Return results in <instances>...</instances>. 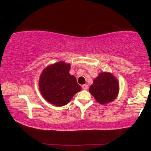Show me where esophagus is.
Segmentation results:
<instances>
[{"label": "esophagus", "mask_w": 151, "mask_h": 151, "mask_svg": "<svg viewBox=\"0 0 151 151\" xmlns=\"http://www.w3.org/2000/svg\"><path fill=\"white\" fill-rule=\"evenodd\" d=\"M82 88H83L84 90H87L88 88V86L87 84H83V86H82Z\"/></svg>", "instance_id": "34e87169"}]
</instances>
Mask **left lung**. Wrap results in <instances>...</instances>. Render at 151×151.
Returning <instances> with one entry per match:
<instances>
[{
  "label": "left lung",
  "instance_id": "1",
  "mask_svg": "<svg viewBox=\"0 0 151 151\" xmlns=\"http://www.w3.org/2000/svg\"><path fill=\"white\" fill-rule=\"evenodd\" d=\"M119 87L118 81L111 73L103 72L94 79L89 91L98 103L105 104L116 99Z\"/></svg>",
  "mask_w": 151,
  "mask_h": 151
}]
</instances>
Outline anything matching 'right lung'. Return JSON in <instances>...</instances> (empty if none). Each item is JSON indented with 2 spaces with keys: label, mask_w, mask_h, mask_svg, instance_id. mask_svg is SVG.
I'll return each mask as SVG.
<instances>
[{
  "label": "right lung",
  "mask_w": 151,
  "mask_h": 151,
  "mask_svg": "<svg viewBox=\"0 0 151 151\" xmlns=\"http://www.w3.org/2000/svg\"><path fill=\"white\" fill-rule=\"evenodd\" d=\"M70 64L63 61L49 65L43 70L39 81L43 97L57 106L66 105L81 87L75 76L70 75Z\"/></svg>",
  "instance_id": "add662e5"
}]
</instances>
